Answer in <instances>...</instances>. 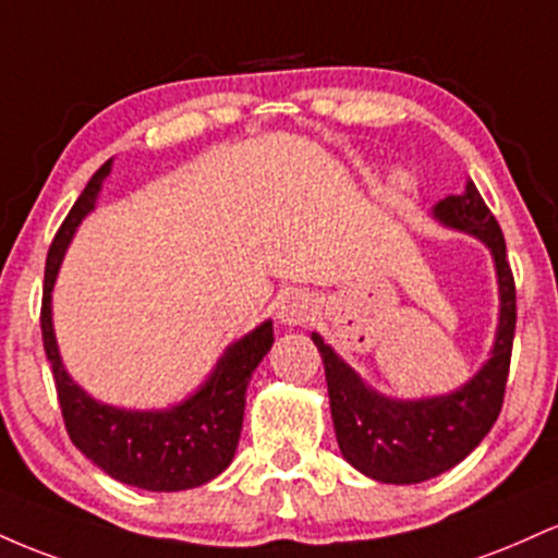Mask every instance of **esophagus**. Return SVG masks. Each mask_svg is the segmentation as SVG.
<instances>
[{"instance_id":"1","label":"esophagus","mask_w":558,"mask_h":558,"mask_svg":"<svg viewBox=\"0 0 558 558\" xmlns=\"http://www.w3.org/2000/svg\"><path fill=\"white\" fill-rule=\"evenodd\" d=\"M312 315H315V306H312V301L306 296H301V293H293V296H288L283 304H280L278 319L283 325H304V323H310Z\"/></svg>"}]
</instances>
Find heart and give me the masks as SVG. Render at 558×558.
Wrapping results in <instances>:
<instances>
[{
	"label": "heart",
	"instance_id": "b5f03b06",
	"mask_svg": "<svg viewBox=\"0 0 558 558\" xmlns=\"http://www.w3.org/2000/svg\"><path fill=\"white\" fill-rule=\"evenodd\" d=\"M393 185H396V189H403V178L396 175V178H393Z\"/></svg>",
	"mask_w": 558,
	"mask_h": 558
}]
</instances>
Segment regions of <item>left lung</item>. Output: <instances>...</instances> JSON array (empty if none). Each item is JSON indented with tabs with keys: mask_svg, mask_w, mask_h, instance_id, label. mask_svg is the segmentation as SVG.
<instances>
[{
	"mask_svg": "<svg viewBox=\"0 0 558 558\" xmlns=\"http://www.w3.org/2000/svg\"><path fill=\"white\" fill-rule=\"evenodd\" d=\"M433 215L446 228L462 230L483 241L496 262L498 296H501L496 343L490 360L470 383L433 399H388L364 386L362 377L317 332H312V341L325 364L330 414L343 459L377 483H422L470 457L501 414L506 380H509L511 343L517 328V291L514 275L506 259L501 226L472 181L466 183L464 194L446 196L444 202L435 204Z\"/></svg>",
	"mask_w": 558,
	"mask_h": 558,
	"instance_id": "1",
	"label": "left lung"
}]
</instances>
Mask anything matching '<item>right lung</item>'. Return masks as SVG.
Segmentation results:
<instances>
[{
	"mask_svg": "<svg viewBox=\"0 0 558 558\" xmlns=\"http://www.w3.org/2000/svg\"><path fill=\"white\" fill-rule=\"evenodd\" d=\"M110 170L112 159H107L86 183L78 202L57 230L44 270L41 338L47 360L52 364L62 420L75 448L120 483L159 493L196 488L233 462L246 407V386L275 341L272 323L267 319L241 341L230 343L207 383L178 407L157 412L107 407L73 383L54 341L52 288L68 243L83 217L94 209Z\"/></svg>",
	"mask_w": 558,
	"mask_h": 558,
	"instance_id": "1",
	"label": "right lung"
}]
</instances>
